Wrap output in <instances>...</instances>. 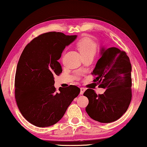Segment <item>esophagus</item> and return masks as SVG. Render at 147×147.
I'll list each match as a JSON object with an SVG mask.
<instances>
[{
  "label": "esophagus",
  "mask_w": 147,
  "mask_h": 147,
  "mask_svg": "<svg viewBox=\"0 0 147 147\" xmlns=\"http://www.w3.org/2000/svg\"><path fill=\"white\" fill-rule=\"evenodd\" d=\"M80 90H81V92H80V94H81V95H83V93H84V92L85 91V89L84 88V87H81V89H80Z\"/></svg>",
  "instance_id": "1"
}]
</instances>
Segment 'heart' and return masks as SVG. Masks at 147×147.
Segmentation results:
<instances>
[{
    "instance_id": "heart-1",
    "label": "heart",
    "mask_w": 147,
    "mask_h": 147,
    "mask_svg": "<svg viewBox=\"0 0 147 147\" xmlns=\"http://www.w3.org/2000/svg\"><path fill=\"white\" fill-rule=\"evenodd\" d=\"M77 47L83 56L94 54L97 51V45L90 38H83L77 42Z\"/></svg>"
}]
</instances>
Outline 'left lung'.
I'll list each match as a JSON object with an SVG mask.
<instances>
[{"instance_id":"1","label":"left lung","mask_w":147,"mask_h":147,"mask_svg":"<svg viewBox=\"0 0 147 147\" xmlns=\"http://www.w3.org/2000/svg\"><path fill=\"white\" fill-rule=\"evenodd\" d=\"M101 57L92 74L96 76L103 94L92 89L83 94L89 100L85 111L89 116L100 123H111L117 120L127 110L131 100V66L124 51L117 47L101 50Z\"/></svg>"}]
</instances>
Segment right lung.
Returning <instances> with one entry per match:
<instances>
[{"label": "right lung", "mask_w": 147, "mask_h": 147, "mask_svg": "<svg viewBox=\"0 0 147 147\" xmlns=\"http://www.w3.org/2000/svg\"><path fill=\"white\" fill-rule=\"evenodd\" d=\"M77 36L44 33L29 42L22 53L15 77V97L22 115L34 125H54L79 94L80 89L75 85L59 89L58 92L54 87V77L62 72L57 60Z\"/></svg>", "instance_id": "add662e5"}]
</instances>
